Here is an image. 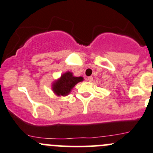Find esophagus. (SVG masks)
Wrapping results in <instances>:
<instances>
[{
    "label": "esophagus",
    "mask_w": 153,
    "mask_h": 153,
    "mask_svg": "<svg viewBox=\"0 0 153 153\" xmlns=\"http://www.w3.org/2000/svg\"><path fill=\"white\" fill-rule=\"evenodd\" d=\"M93 77H92V76L88 77V78H87V81H90V82H91V81H93Z\"/></svg>",
    "instance_id": "esophagus-1"
}]
</instances>
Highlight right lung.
<instances>
[{"label": "right lung", "mask_w": 153, "mask_h": 153, "mask_svg": "<svg viewBox=\"0 0 153 153\" xmlns=\"http://www.w3.org/2000/svg\"><path fill=\"white\" fill-rule=\"evenodd\" d=\"M84 80L83 77H75L70 72H66L52 84V90L57 96H67L72 89Z\"/></svg>", "instance_id": "right-lung-1"}]
</instances>
